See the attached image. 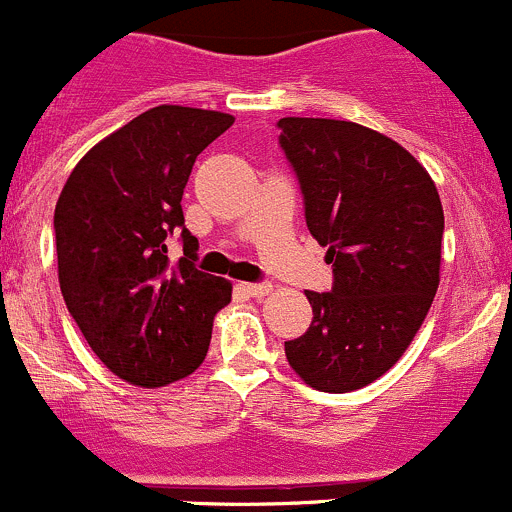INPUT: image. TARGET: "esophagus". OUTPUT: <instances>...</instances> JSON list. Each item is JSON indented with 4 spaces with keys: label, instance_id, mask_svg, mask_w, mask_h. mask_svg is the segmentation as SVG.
Returning <instances> with one entry per match:
<instances>
[{
    "label": "esophagus",
    "instance_id": "esophagus-1",
    "mask_svg": "<svg viewBox=\"0 0 512 512\" xmlns=\"http://www.w3.org/2000/svg\"><path fill=\"white\" fill-rule=\"evenodd\" d=\"M240 290L250 297H265L272 290L270 282H242Z\"/></svg>",
    "mask_w": 512,
    "mask_h": 512
}]
</instances>
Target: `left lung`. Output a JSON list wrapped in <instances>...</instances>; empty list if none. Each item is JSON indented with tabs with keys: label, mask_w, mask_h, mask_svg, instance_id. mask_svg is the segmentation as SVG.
Masks as SVG:
<instances>
[{
	"label": "left lung",
	"mask_w": 512,
	"mask_h": 512,
	"mask_svg": "<svg viewBox=\"0 0 512 512\" xmlns=\"http://www.w3.org/2000/svg\"><path fill=\"white\" fill-rule=\"evenodd\" d=\"M277 130L332 265L330 292H305L312 322L285 355L310 388L350 393L400 360L433 305L443 205L425 167L380 132L315 117H282Z\"/></svg>",
	"instance_id": "8db88e82"
}]
</instances>
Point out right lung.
Segmentation results:
<instances>
[{"label": "right lung", "instance_id": "obj_1", "mask_svg": "<svg viewBox=\"0 0 512 512\" xmlns=\"http://www.w3.org/2000/svg\"><path fill=\"white\" fill-rule=\"evenodd\" d=\"M235 119L162 104L124 124L79 160L54 210L59 287L94 355L122 380L162 388L202 365L212 320L232 285L197 270L185 227L197 155ZM177 236L183 257L166 255Z\"/></svg>", "mask_w": 512, "mask_h": 512}]
</instances>
